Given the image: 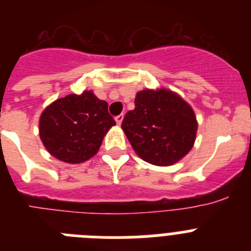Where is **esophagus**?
<instances>
[{"label":"esophagus","mask_w":251,"mask_h":251,"mask_svg":"<svg viewBox=\"0 0 251 251\" xmlns=\"http://www.w3.org/2000/svg\"><path fill=\"white\" fill-rule=\"evenodd\" d=\"M123 117H124V114H119V115H117V117H115V122H117V124L122 123V121H123Z\"/></svg>","instance_id":"esophagus-1"}]
</instances>
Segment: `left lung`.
<instances>
[{
  "instance_id": "obj_1",
  "label": "left lung",
  "mask_w": 251,
  "mask_h": 251,
  "mask_svg": "<svg viewBox=\"0 0 251 251\" xmlns=\"http://www.w3.org/2000/svg\"><path fill=\"white\" fill-rule=\"evenodd\" d=\"M134 104L136 108L126 114L122 128L142 159L170 166L190 152L197 122L185 100L166 89H147L136 95Z\"/></svg>"
}]
</instances>
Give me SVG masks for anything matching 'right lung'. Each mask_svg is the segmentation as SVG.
<instances>
[{"mask_svg":"<svg viewBox=\"0 0 251 251\" xmlns=\"http://www.w3.org/2000/svg\"><path fill=\"white\" fill-rule=\"evenodd\" d=\"M115 121L106 101L92 92L55 100L40 117V138L60 161L81 163L98 152L103 137Z\"/></svg>","mask_w":251,"mask_h":251,"instance_id":"1","label":"right lung"}]
</instances>
